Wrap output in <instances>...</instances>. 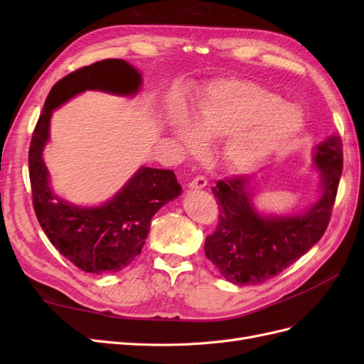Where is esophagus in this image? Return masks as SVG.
Listing matches in <instances>:
<instances>
[{
  "label": "esophagus",
  "mask_w": 364,
  "mask_h": 364,
  "mask_svg": "<svg viewBox=\"0 0 364 364\" xmlns=\"http://www.w3.org/2000/svg\"><path fill=\"white\" fill-rule=\"evenodd\" d=\"M206 185H208V181L203 178V176H197V178H194L188 183V186H190L191 190H202V188H205Z\"/></svg>",
  "instance_id": "34e87169"
}]
</instances>
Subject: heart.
<instances>
[{
    "label": "heart",
    "mask_w": 364,
    "mask_h": 364,
    "mask_svg": "<svg viewBox=\"0 0 364 364\" xmlns=\"http://www.w3.org/2000/svg\"><path fill=\"white\" fill-rule=\"evenodd\" d=\"M302 124V112L257 83L220 80L196 97L190 119L173 121V138L188 153L202 141H220L218 162L229 170L247 171L267 159Z\"/></svg>",
    "instance_id": "b5f03b06"
}]
</instances>
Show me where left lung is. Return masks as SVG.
<instances>
[{
  "instance_id": "left-lung-1",
  "label": "left lung",
  "mask_w": 364,
  "mask_h": 364,
  "mask_svg": "<svg viewBox=\"0 0 364 364\" xmlns=\"http://www.w3.org/2000/svg\"><path fill=\"white\" fill-rule=\"evenodd\" d=\"M343 144L328 136L313 150L321 174L317 200L293 214H264L253 203L250 178H230L213 186L218 225L205 240V255L235 285H255L277 277L299 259L325 234L343 168Z\"/></svg>"
}]
</instances>
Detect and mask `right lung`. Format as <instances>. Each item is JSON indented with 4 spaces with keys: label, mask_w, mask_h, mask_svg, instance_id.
Here are the masks:
<instances>
[{
    "label": "right lung",
    "mask_w": 364,
    "mask_h": 364,
    "mask_svg": "<svg viewBox=\"0 0 364 364\" xmlns=\"http://www.w3.org/2000/svg\"><path fill=\"white\" fill-rule=\"evenodd\" d=\"M141 73L123 59H106L77 70L51 87L28 150L33 206L53 246L86 273L107 274L127 267L146 243L159 209L178 199L182 186L171 170L141 167L111 199L98 206L74 205L51 188L43 162L50 121L58 107L85 91L135 95Z\"/></svg>",
    "instance_id": "right-lung-1"
}]
</instances>
